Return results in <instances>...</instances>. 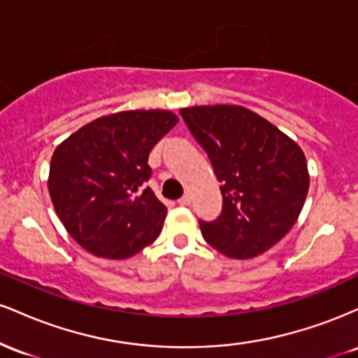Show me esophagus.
I'll use <instances>...</instances> for the list:
<instances>
[{
  "label": "esophagus",
  "mask_w": 358,
  "mask_h": 358,
  "mask_svg": "<svg viewBox=\"0 0 358 358\" xmlns=\"http://www.w3.org/2000/svg\"><path fill=\"white\" fill-rule=\"evenodd\" d=\"M178 203H180V205H182V207H188V205H190V203H192V196H190V195H188V193H187V195H183V196H182V199H180V200H178Z\"/></svg>",
  "instance_id": "esophagus-1"
}]
</instances>
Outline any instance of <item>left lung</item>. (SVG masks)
<instances>
[{
	"instance_id": "obj_1",
	"label": "left lung",
	"mask_w": 358,
	"mask_h": 358,
	"mask_svg": "<svg viewBox=\"0 0 358 358\" xmlns=\"http://www.w3.org/2000/svg\"><path fill=\"white\" fill-rule=\"evenodd\" d=\"M180 114L222 182L220 217L200 222L205 241L231 259L266 252L291 231L305 205L310 173L303 150L242 106H192Z\"/></svg>"
}]
</instances>
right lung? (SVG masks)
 I'll return each mask as SVG.
<instances>
[{"instance_id":"right-lung-1","label":"right lung","mask_w":358,"mask_h":358,"mask_svg":"<svg viewBox=\"0 0 358 358\" xmlns=\"http://www.w3.org/2000/svg\"><path fill=\"white\" fill-rule=\"evenodd\" d=\"M176 122L166 109L121 110L94 119L55 148L48 193L80 248L121 261L156 241L168 210L145 187L148 156Z\"/></svg>"}]
</instances>
